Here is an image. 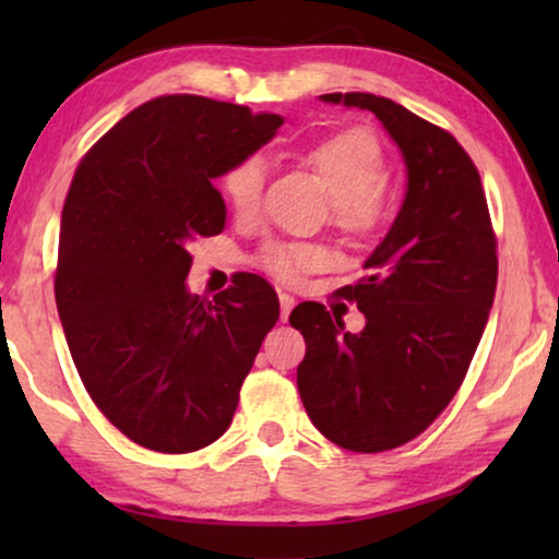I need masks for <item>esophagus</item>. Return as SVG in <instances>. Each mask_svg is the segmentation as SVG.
Instances as JSON below:
<instances>
[{"mask_svg":"<svg viewBox=\"0 0 559 559\" xmlns=\"http://www.w3.org/2000/svg\"><path fill=\"white\" fill-rule=\"evenodd\" d=\"M295 308V297L287 295V293H280V312H282V320L289 318V312Z\"/></svg>","mask_w":559,"mask_h":559,"instance_id":"esophagus-1","label":"esophagus"}]
</instances>
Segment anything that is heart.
Instances as JSON below:
<instances>
[{"label":"heart","instance_id":"b5f03b06","mask_svg":"<svg viewBox=\"0 0 559 559\" xmlns=\"http://www.w3.org/2000/svg\"><path fill=\"white\" fill-rule=\"evenodd\" d=\"M302 163L318 175L331 195L333 224L350 236L373 234L392 209L384 186V150L369 129H346L325 136L302 155ZM266 163L262 155H247L228 167L221 188L234 216L254 221L262 209ZM262 264L282 282H297L328 264L325 249L316 243H272Z\"/></svg>","mask_w":559,"mask_h":559}]
</instances>
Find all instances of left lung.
I'll list each match as a JSON object with an SVG mask.
<instances>
[{
  "mask_svg": "<svg viewBox=\"0 0 559 559\" xmlns=\"http://www.w3.org/2000/svg\"><path fill=\"white\" fill-rule=\"evenodd\" d=\"M371 111L402 152L407 193L392 228L338 295L364 312L350 333L320 302L297 305L305 412L354 453L400 448L432 425L465 379L493 305L499 259L476 165L445 129L373 94H325Z\"/></svg>",
  "mask_w": 559,
  "mask_h": 559,
  "instance_id": "8db88e82",
  "label": "left lung"
}]
</instances>
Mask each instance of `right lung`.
Wrapping results in <instances>:
<instances>
[{
  "instance_id": "obj_1",
  "label": "right lung",
  "mask_w": 559,
  "mask_h": 559,
  "mask_svg": "<svg viewBox=\"0 0 559 559\" xmlns=\"http://www.w3.org/2000/svg\"><path fill=\"white\" fill-rule=\"evenodd\" d=\"M280 114L159 96L81 159L60 218L56 302L83 386L136 445L193 453L228 430L280 300L239 274L211 300L186 285L190 243L226 226L213 180L272 140Z\"/></svg>"
}]
</instances>
